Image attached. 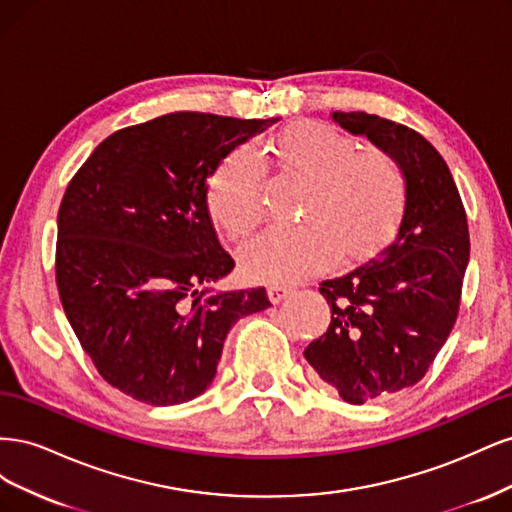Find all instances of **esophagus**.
<instances>
[{"label": "esophagus", "mask_w": 512, "mask_h": 512, "mask_svg": "<svg viewBox=\"0 0 512 512\" xmlns=\"http://www.w3.org/2000/svg\"><path fill=\"white\" fill-rule=\"evenodd\" d=\"M267 292H269V299H271L273 303H280L282 299L288 297V294L292 292V288H288V286H284V284H271V286L267 288Z\"/></svg>", "instance_id": "esophagus-1"}]
</instances>
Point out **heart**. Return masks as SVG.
<instances>
[{
  "label": "heart",
  "instance_id": "obj_1",
  "mask_svg": "<svg viewBox=\"0 0 512 512\" xmlns=\"http://www.w3.org/2000/svg\"><path fill=\"white\" fill-rule=\"evenodd\" d=\"M277 162L309 179L303 222L269 228L243 247V267L256 280L299 282L339 256H361L399 218L406 183L389 153L356 143L320 121H299L275 141ZM207 203L228 235L245 237L265 215V164L237 147L209 181Z\"/></svg>",
  "mask_w": 512,
  "mask_h": 512
}]
</instances>
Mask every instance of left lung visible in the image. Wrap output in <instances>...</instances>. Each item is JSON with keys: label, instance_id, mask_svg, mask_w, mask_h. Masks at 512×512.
<instances>
[{"label": "left lung", "instance_id": "8db88e82", "mask_svg": "<svg viewBox=\"0 0 512 512\" xmlns=\"http://www.w3.org/2000/svg\"><path fill=\"white\" fill-rule=\"evenodd\" d=\"M333 121L389 153L406 179L395 237L320 284L331 324L303 352L339 397L359 406L427 374L457 320L470 235L451 170L425 136L361 111L333 113Z\"/></svg>", "mask_w": 512, "mask_h": 512}]
</instances>
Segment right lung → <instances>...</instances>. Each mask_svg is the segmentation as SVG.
I'll list each match as a JSON object with an SVG mask.
<instances>
[{"label":"right lung","mask_w":512,"mask_h":512,"mask_svg":"<svg viewBox=\"0 0 512 512\" xmlns=\"http://www.w3.org/2000/svg\"><path fill=\"white\" fill-rule=\"evenodd\" d=\"M280 119L170 113L102 141L57 213L61 305L100 376L151 406L205 393L239 318L265 288L213 290L235 267L215 235L207 181Z\"/></svg>","instance_id":"right-lung-1"}]
</instances>
